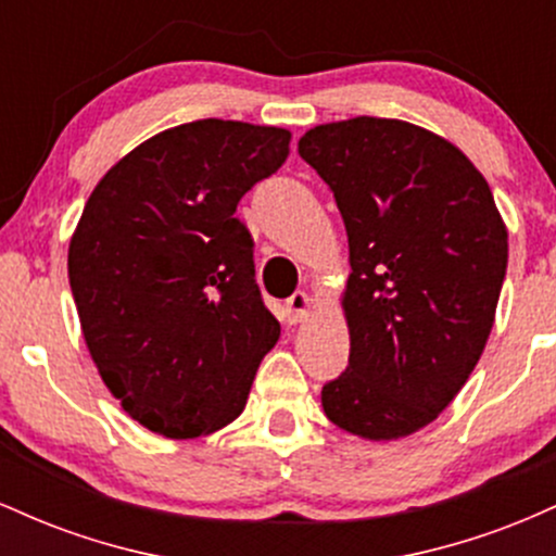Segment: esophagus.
<instances>
[{
  "mask_svg": "<svg viewBox=\"0 0 556 556\" xmlns=\"http://www.w3.org/2000/svg\"><path fill=\"white\" fill-rule=\"evenodd\" d=\"M311 300L308 292H295L290 300H287V321L290 324H300L308 318V311H311Z\"/></svg>",
  "mask_w": 556,
  "mask_h": 556,
  "instance_id": "34e87169",
  "label": "esophagus"
}]
</instances>
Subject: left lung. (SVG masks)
I'll list each match as a JSON object with an SVG mask.
<instances>
[{
    "label": "left lung",
    "mask_w": 556,
    "mask_h": 556,
    "mask_svg": "<svg viewBox=\"0 0 556 556\" xmlns=\"http://www.w3.org/2000/svg\"><path fill=\"white\" fill-rule=\"evenodd\" d=\"M298 151L334 193L353 269L350 361L324 384V413L371 442L407 437L455 400L486 348L507 227L473 162L418 125L342 119Z\"/></svg>",
    "instance_id": "obj_1"
}]
</instances>
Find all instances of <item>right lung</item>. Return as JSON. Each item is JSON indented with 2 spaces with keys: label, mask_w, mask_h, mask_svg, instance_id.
<instances>
[{
  "label": "right lung",
  "mask_w": 556,
  "mask_h": 556,
  "mask_svg": "<svg viewBox=\"0 0 556 556\" xmlns=\"http://www.w3.org/2000/svg\"><path fill=\"white\" fill-rule=\"evenodd\" d=\"M290 130L195 119L119 159L88 198L67 274L88 353L125 413L167 439L232 424L279 340L240 198Z\"/></svg>",
  "instance_id": "right-lung-1"
}]
</instances>
